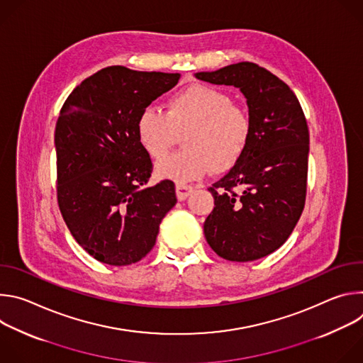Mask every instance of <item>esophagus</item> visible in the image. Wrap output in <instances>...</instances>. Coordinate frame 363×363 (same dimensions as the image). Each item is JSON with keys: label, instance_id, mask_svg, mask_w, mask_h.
Wrapping results in <instances>:
<instances>
[{"label": "esophagus", "instance_id": "1", "mask_svg": "<svg viewBox=\"0 0 363 363\" xmlns=\"http://www.w3.org/2000/svg\"><path fill=\"white\" fill-rule=\"evenodd\" d=\"M194 191V188L191 185H185V184H178L177 185V196L179 201H184L188 198V195Z\"/></svg>", "mask_w": 363, "mask_h": 363}]
</instances>
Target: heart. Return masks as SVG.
I'll return each mask as SVG.
<instances>
[{"label":"heart","mask_w":363,"mask_h":363,"mask_svg":"<svg viewBox=\"0 0 363 363\" xmlns=\"http://www.w3.org/2000/svg\"><path fill=\"white\" fill-rule=\"evenodd\" d=\"M182 150L157 164V175L179 184L196 179L210 169L223 174L234 168L248 149L252 135L250 115L234 106L233 97L213 86L189 84L165 101V113L142 109L136 136L150 158L160 160L184 130Z\"/></svg>","instance_id":"heart-1"}]
</instances>
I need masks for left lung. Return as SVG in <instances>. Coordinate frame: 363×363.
<instances>
[{
    "mask_svg": "<svg viewBox=\"0 0 363 363\" xmlns=\"http://www.w3.org/2000/svg\"><path fill=\"white\" fill-rule=\"evenodd\" d=\"M195 77L240 89L252 135L247 152L208 191L214 210L203 223L210 247L225 260L252 262L281 247L306 199L308 129L296 94L277 76L241 62Z\"/></svg>",
    "mask_w": 363,
    "mask_h": 363,
    "instance_id": "obj_1",
    "label": "left lung"
}]
</instances>
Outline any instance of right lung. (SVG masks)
Listing matches in <instances>:
<instances>
[{
    "mask_svg": "<svg viewBox=\"0 0 363 363\" xmlns=\"http://www.w3.org/2000/svg\"><path fill=\"white\" fill-rule=\"evenodd\" d=\"M179 73L111 66L83 80L56 123L57 199L74 240L97 262L129 266L153 248L175 185L147 186L152 161L136 136L142 109Z\"/></svg>",
    "mask_w": 363,
    "mask_h": 363,
    "instance_id": "1",
    "label": "right lung"
}]
</instances>
